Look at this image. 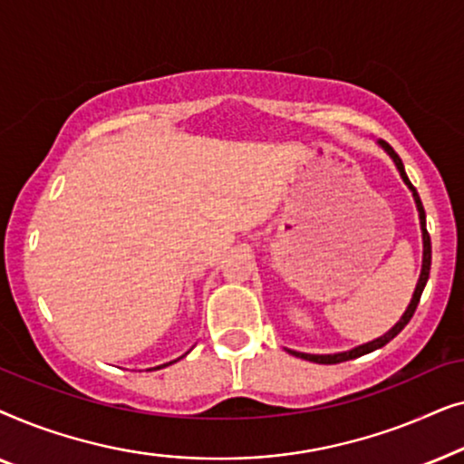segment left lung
<instances>
[{
  "mask_svg": "<svg viewBox=\"0 0 464 464\" xmlns=\"http://www.w3.org/2000/svg\"><path fill=\"white\" fill-rule=\"evenodd\" d=\"M380 145H382V148L386 150V154H389V156L392 158V162L397 164V169H399V173H401V177H403L405 186H408V188L411 189V194H414V200H416L418 213H420V227H422V240H424V256H422V272H420V278H418V285H416L414 297H411V302H410L408 310H405L403 316H401V319H399L397 325L392 327L389 334H384L382 338H378V340H373V342H367V344H363V346H357V348H353V351H348V353H338V354H306V353H295V351H289L291 354H294V357H300V359L313 361V363L334 365V363H342V361L357 359V357H361V354H367V353H372V351H378V348H382L384 344H389V342H391L392 338H395V335H397L399 332H401V329H403L405 325H408L410 319H411V316H414V313H416L418 302H420V295H422V291H424V285H427V281H429V272H430V237H429V232H427V215H424V207H422V202H420V196H418L416 188L411 186V181L408 179V175H405V169H403L401 158H399L397 151L392 150L391 145L386 143V141H380Z\"/></svg>",
  "mask_w": 464,
  "mask_h": 464,
  "instance_id": "obj_1",
  "label": "left lung"
}]
</instances>
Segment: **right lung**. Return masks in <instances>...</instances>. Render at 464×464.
<instances>
[{
	"label": "right lung",
	"mask_w": 464,
	"mask_h": 464,
	"mask_svg": "<svg viewBox=\"0 0 464 464\" xmlns=\"http://www.w3.org/2000/svg\"><path fill=\"white\" fill-rule=\"evenodd\" d=\"M167 365H170V363H164V365H158V367H156V370H160V367H167Z\"/></svg>",
	"instance_id": "1"
}]
</instances>
